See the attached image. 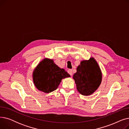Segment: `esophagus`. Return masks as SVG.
Instances as JSON below:
<instances>
[{"label":"esophagus","mask_w":129,"mask_h":129,"mask_svg":"<svg viewBox=\"0 0 129 129\" xmlns=\"http://www.w3.org/2000/svg\"><path fill=\"white\" fill-rule=\"evenodd\" d=\"M67 72H68V73L70 74L71 76H72L73 73H72V70H69L68 71H67Z\"/></svg>","instance_id":"1"}]
</instances>
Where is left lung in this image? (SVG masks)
<instances>
[{
  "label": "left lung",
  "instance_id": "left-lung-1",
  "mask_svg": "<svg viewBox=\"0 0 129 129\" xmlns=\"http://www.w3.org/2000/svg\"><path fill=\"white\" fill-rule=\"evenodd\" d=\"M78 91L83 95H90L95 91L101 82L102 74L93 58L83 60L74 74Z\"/></svg>",
  "mask_w": 129,
  "mask_h": 129
}]
</instances>
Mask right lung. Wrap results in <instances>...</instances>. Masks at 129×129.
<instances>
[{
  "label": "right lung",
  "mask_w": 129,
  "mask_h": 129,
  "mask_svg": "<svg viewBox=\"0 0 129 129\" xmlns=\"http://www.w3.org/2000/svg\"><path fill=\"white\" fill-rule=\"evenodd\" d=\"M70 77L64 69L54 63L53 60L44 59L38 65L33 74L34 84L45 93L56 90L63 78Z\"/></svg>",
  "instance_id": "add662e5"
}]
</instances>
